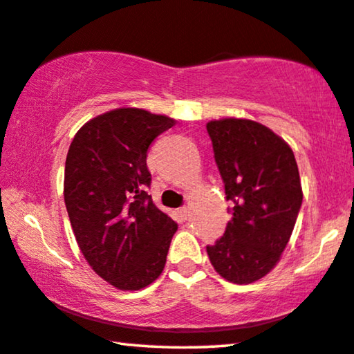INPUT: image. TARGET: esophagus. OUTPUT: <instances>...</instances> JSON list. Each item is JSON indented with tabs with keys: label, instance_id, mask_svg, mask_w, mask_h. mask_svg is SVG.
Segmentation results:
<instances>
[{
	"label": "esophagus",
	"instance_id": "1",
	"mask_svg": "<svg viewBox=\"0 0 354 354\" xmlns=\"http://www.w3.org/2000/svg\"><path fill=\"white\" fill-rule=\"evenodd\" d=\"M188 214H189L188 207H185V205H183V207L178 209V215L182 216V220H187V218H188Z\"/></svg>",
	"mask_w": 354,
	"mask_h": 354
}]
</instances>
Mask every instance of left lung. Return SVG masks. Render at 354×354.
<instances>
[{"label":"left lung","instance_id":"left-lung-1","mask_svg":"<svg viewBox=\"0 0 354 354\" xmlns=\"http://www.w3.org/2000/svg\"><path fill=\"white\" fill-rule=\"evenodd\" d=\"M207 133L232 203V218L207 254L223 279L248 285L275 268L295 230L302 205L297 162L291 147L258 122L212 120Z\"/></svg>","mask_w":354,"mask_h":354}]
</instances>
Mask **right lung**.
Listing matches in <instances>:
<instances>
[{
  "instance_id": "1",
  "label": "right lung",
  "mask_w": 354,
  "mask_h": 354,
  "mask_svg": "<svg viewBox=\"0 0 354 354\" xmlns=\"http://www.w3.org/2000/svg\"><path fill=\"white\" fill-rule=\"evenodd\" d=\"M176 123L144 109H113L86 122L69 145L64 204L80 252L123 291L161 275L177 223L145 192L150 144Z\"/></svg>"
}]
</instances>
